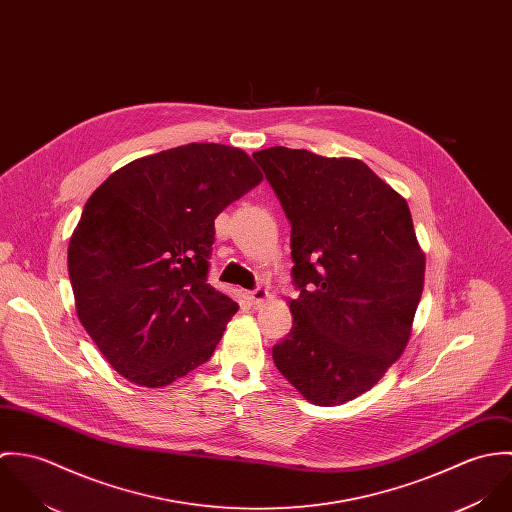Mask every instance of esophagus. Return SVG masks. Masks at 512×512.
<instances>
[{"label":"esophagus","mask_w":512,"mask_h":512,"mask_svg":"<svg viewBox=\"0 0 512 512\" xmlns=\"http://www.w3.org/2000/svg\"><path fill=\"white\" fill-rule=\"evenodd\" d=\"M248 299H250L254 305H260L262 301H266V299H268V290H264V288H256V290L248 292Z\"/></svg>","instance_id":"1"}]
</instances>
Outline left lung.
<instances>
[{
    "mask_svg": "<svg viewBox=\"0 0 512 512\" xmlns=\"http://www.w3.org/2000/svg\"><path fill=\"white\" fill-rule=\"evenodd\" d=\"M292 224L290 335L272 349L305 400L370 390L412 335L426 256L408 203L366 163L276 146L254 151Z\"/></svg>",
    "mask_w": 512,
    "mask_h": 512,
    "instance_id": "8db88e82",
    "label": "left lung"
}]
</instances>
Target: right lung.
Listing matches in <instances>:
<instances>
[{"label": "right lung", "mask_w": 512, "mask_h": 512, "mask_svg": "<svg viewBox=\"0 0 512 512\" xmlns=\"http://www.w3.org/2000/svg\"><path fill=\"white\" fill-rule=\"evenodd\" d=\"M262 181L238 147L130 161L86 201L69 244L76 315L112 368L161 388L207 363L236 301L207 284L215 219Z\"/></svg>", "instance_id": "add662e5"}]
</instances>
